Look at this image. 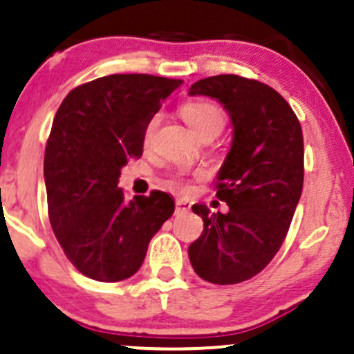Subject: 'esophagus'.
<instances>
[{
  "label": "esophagus",
  "mask_w": 354,
  "mask_h": 354,
  "mask_svg": "<svg viewBox=\"0 0 354 354\" xmlns=\"http://www.w3.org/2000/svg\"><path fill=\"white\" fill-rule=\"evenodd\" d=\"M189 211V203L185 200H176V206H174V214H185Z\"/></svg>",
  "instance_id": "1"
}]
</instances>
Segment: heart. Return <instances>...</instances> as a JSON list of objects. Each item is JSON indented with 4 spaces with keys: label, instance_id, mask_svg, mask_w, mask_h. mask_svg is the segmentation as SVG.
<instances>
[{
    "label": "heart",
    "instance_id": "b5f03b06",
    "mask_svg": "<svg viewBox=\"0 0 354 354\" xmlns=\"http://www.w3.org/2000/svg\"><path fill=\"white\" fill-rule=\"evenodd\" d=\"M181 116L188 123L191 131L198 138L209 135V133L219 135L221 129L225 128V115H223L221 108L213 103H208V101H191V103L183 104ZM153 126L154 121L149 124L148 135L151 133ZM168 185L171 188H183L180 180H169Z\"/></svg>",
    "mask_w": 354,
    "mask_h": 354
}]
</instances>
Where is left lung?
I'll return each mask as SVG.
<instances>
[{
    "instance_id": "1",
    "label": "left lung",
    "mask_w": 354,
    "mask_h": 354,
    "mask_svg": "<svg viewBox=\"0 0 354 354\" xmlns=\"http://www.w3.org/2000/svg\"><path fill=\"white\" fill-rule=\"evenodd\" d=\"M196 95L223 104L233 141L216 185L230 211L193 205L205 228L188 248L189 261L205 281L236 284L265 270L286 238L303 189L301 124L278 91L254 80L211 76L191 84Z\"/></svg>"
}]
</instances>
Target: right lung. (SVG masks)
<instances>
[{
    "label": "right lung",
    "instance_id": "obj_1",
    "mask_svg": "<svg viewBox=\"0 0 354 354\" xmlns=\"http://www.w3.org/2000/svg\"><path fill=\"white\" fill-rule=\"evenodd\" d=\"M181 80L109 75L71 89L53 121L44 183L53 233L73 266L96 281H123L173 214L163 191L126 200L121 168L143 153L145 133Z\"/></svg>",
    "mask_w": 354,
    "mask_h": 354
}]
</instances>
